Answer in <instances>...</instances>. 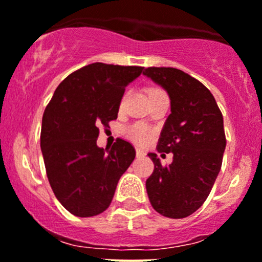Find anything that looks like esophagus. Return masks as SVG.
<instances>
[{"instance_id": "1", "label": "esophagus", "mask_w": 262, "mask_h": 262, "mask_svg": "<svg viewBox=\"0 0 262 262\" xmlns=\"http://www.w3.org/2000/svg\"><path fill=\"white\" fill-rule=\"evenodd\" d=\"M136 155H137V157H143V156H146V152L142 151V149H139V148H137Z\"/></svg>"}]
</instances>
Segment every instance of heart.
<instances>
[{
    "label": "heart",
    "mask_w": 262,
    "mask_h": 262,
    "mask_svg": "<svg viewBox=\"0 0 262 262\" xmlns=\"http://www.w3.org/2000/svg\"><path fill=\"white\" fill-rule=\"evenodd\" d=\"M156 92H161V90H157V88H155V90H152L151 92H149V95H151V93H156ZM125 134L129 139H132V141L137 144L147 143V142H148V139L151 138V130H149V129L142 123H134V124H132V125L126 126Z\"/></svg>",
    "instance_id": "obj_1"
}]
</instances>
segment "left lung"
Masks as SVG:
<instances>
[{"mask_svg": "<svg viewBox=\"0 0 262 262\" xmlns=\"http://www.w3.org/2000/svg\"><path fill=\"white\" fill-rule=\"evenodd\" d=\"M143 75L166 91L171 110L157 151L171 152L172 162L162 166L156 154H148L155 170L146 180L147 194L159 214L182 219L206 201L222 169L227 146L224 120L211 92L187 73L147 68Z\"/></svg>", "mask_w": 262, "mask_h": 262, "instance_id": "1", "label": "left lung"}]
</instances>
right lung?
<instances>
[{
	"label": "right lung",
	"mask_w": 262,
	"mask_h": 262,
	"mask_svg": "<svg viewBox=\"0 0 262 262\" xmlns=\"http://www.w3.org/2000/svg\"><path fill=\"white\" fill-rule=\"evenodd\" d=\"M142 70L91 63L65 78L46 107L40 130L46 172L56 199L75 216L105 211L136 157L129 142L119 138L103 149L97 137L98 126L118 118L125 87Z\"/></svg>",
	"instance_id": "add662e5"
}]
</instances>
